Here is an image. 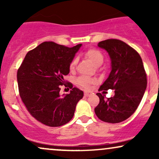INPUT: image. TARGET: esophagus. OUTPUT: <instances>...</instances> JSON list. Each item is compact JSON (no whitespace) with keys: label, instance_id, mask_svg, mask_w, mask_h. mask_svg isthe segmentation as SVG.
Segmentation results:
<instances>
[{"label":"esophagus","instance_id":"obj_1","mask_svg":"<svg viewBox=\"0 0 159 159\" xmlns=\"http://www.w3.org/2000/svg\"><path fill=\"white\" fill-rule=\"evenodd\" d=\"M90 96V93H87V92L84 93V96H86V97H88V96Z\"/></svg>","mask_w":159,"mask_h":159}]
</instances>
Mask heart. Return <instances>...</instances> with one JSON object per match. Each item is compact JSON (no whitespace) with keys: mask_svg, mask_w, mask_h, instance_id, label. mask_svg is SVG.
I'll return each mask as SVG.
<instances>
[{"mask_svg":"<svg viewBox=\"0 0 159 159\" xmlns=\"http://www.w3.org/2000/svg\"><path fill=\"white\" fill-rule=\"evenodd\" d=\"M85 56L96 66H99L102 64L104 61L102 54L101 52L96 50V49H90V50H88L85 53ZM76 64H77V59L75 58L73 61L71 62L70 66H69L70 69H73L75 67ZM77 82L78 84L81 86L82 87L85 89H88L91 84L94 82V80L91 79V78L88 77H85V76H81V77H79L77 79Z\"/></svg>","mask_w":159,"mask_h":159,"instance_id":"obj_1","label":"heart"}]
</instances>
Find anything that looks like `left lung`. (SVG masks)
<instances>
[{"instance_id": "8db88e82", "label": "left lung", "mask_w": 159, "mask_h": 159, "mask_svg": "<svg viewBox=\"0 0 159 159\" xmlns=\"http://www.w3.org/2000/svg\"><path fill=\"white\" fill-rule=\"evenodd\" d=\"M98 46L108 53L111 71L99 90H114V96L106 98L99 93V103L95 107L98 119L118 123L134 114L141 102L147 81L141 57L126 43L111 39L98 43Z\"/></svg>"}]
</instances>
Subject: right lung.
I'll use <instances>...</instances> for the list:
<instances>
[{
  "label": "right lung",
  "instance_id": "right-lung-1",
  "mask_svg": "<svg viewBox=\"0 0 159 159\" xmlns=\"http://www.w3.org/2000/svg\"><path fill=\"white\" fill-rule=\"evenodd\" d=\"M82 44L72 48L45 42L27 52L17 72L19 95L27 110L37 121L51 127L69 123L84 92L66 84L69 66ZM72 88L59 95L60 86Z\"/></svg>",
  "mask_w": 159,
  "mask_h": 159
}]
</instances>
